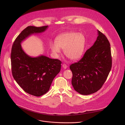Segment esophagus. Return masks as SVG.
<instances>
[{
	"instance_id": "esophagus-1",
	"label": "esophagus",
	"mask_w": 125,
	"mask_h": 125,
	"mask_svg": "<svg viewBox=\"0 0 125 125\" xmlns=\"http://www.w3.org/2000/svg\"><path fill=\"white\" fill-rule=\"evenodd\" d=\"M62 67H63V68L64 69H65L67 68V65L65 64H63L62 65Z\"/></svg>"
}]
</instances>
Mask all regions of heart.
<instances>
[{
    "mask_svg": "<svg viewBox=\"0 0 125 125\" xmlns=\"http://www.w3.org/2000/svg\"><path fill=\"white\" fill-rule=\"evenodd\" d=\"M55 42H50L49 48L54 56L57 58L64 49L65 54L72 60H77L83 55L85 45V38L82 33L67 32L60 34Z\"/></svg>",
    "mask_w": 125,
    "mask_h": 125,
    "instance_id": "1",
    "label": "heart"
}]
</instances>
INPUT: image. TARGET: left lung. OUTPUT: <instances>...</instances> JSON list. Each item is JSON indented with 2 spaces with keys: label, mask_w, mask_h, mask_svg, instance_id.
I'll use <instances>...</instances> for the list:
<instances>
[{
  "label": "left lung",
  "mask_w": 125,
  "mask_h": 125,
  "mask_svg": "<svg viewBox=\"0 0 125 125\" xmlns=\"http://www.w3.org/2000/svg\"><path fill=\"white\" fill-rule=\"evenodd\" d=\"M98 37L94 45L83 58L71 64L74 90L83 95L97 92L106 81L112 67L110 43L105 35L97 30Z\"/></svg>",
  "instance_id": "left-lung-1"
}]
</instances>
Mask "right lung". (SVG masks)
<instances>
[{
	"label": "right lung",
	"mask_w": 125,
	"mask_h": 125,
	"mask_svg": "<svg viewBox=\"0 0 125 125\" xmlns=\"http://www.w3.org/2000/svg\"><path fill=\"white\" fill-rule=\"evenodd\" d=\"M48 26H28L15 40L11 50V62L13 77L27 93L41 96L49 90L52 82L60 72L61 61L44 55L32 57L23 50L21 43L30 35L44 32Z\"/></svg>",
	"instance_id": "right-lung-1"
}]
</instances>
